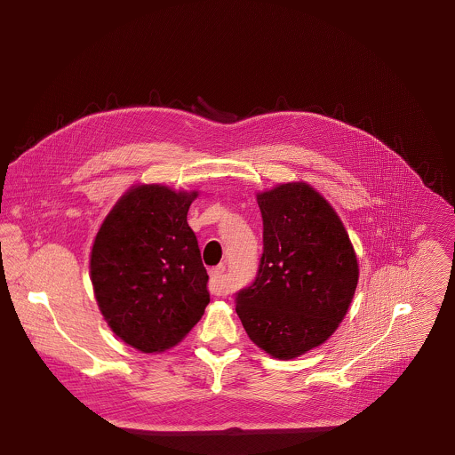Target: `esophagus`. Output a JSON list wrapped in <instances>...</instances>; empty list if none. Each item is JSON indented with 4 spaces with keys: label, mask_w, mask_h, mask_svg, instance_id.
<instances>
[{
    "label": "esophagus",
    "mask_w": 455,
    "mask_h": 455,
    "mask_svg": "<svg viewBox=\"0 0 455 455\" xmlns=\"http://www.w3.org/2000/svg\"><path fill=\"white\" fill-rule=\"evenodd\" d=\"M225 272L227 268L223 265L216 267L211 270V293L212 295H227L228 293V288H227V283H225Z\"/></svg>",
    "instance_id": "obj_1"
}]
</instances>
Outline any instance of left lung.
I'll return each instance as SVG.
<instances>
[{
  "instance_id": "obj_1",
  "label": "left lung",
  "mask_w": 455,
  "mask_h": 455,
  "mask_svg": "<svg viewBox=\"0 0 455 455\" xmlns=\"http://www.w3.org/2000/svg\"><path fill=\"white\" fill-rule=\"evenodd\" d=\"M263 255L253 283L235 293L250 340L279 360L326 342L344 320L358 284L349 235L307 183L259 192Z\"/></svg>"
}]
</instances>
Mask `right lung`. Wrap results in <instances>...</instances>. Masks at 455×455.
Masks as SVG:
<instances>
[{"instance_id":"1","label":"right lung","mask_w":455,"mask_h":455,"mask_svg":"<svg viewBox=\"0 0 455 455\" xmlns=\"http://www.w3.org/2000/svg\"><path fill=\"white\" fill-rule=\"evenodd\" d=\"M196 190H127L97 232L90 274L111 331L142 353L165 351L202 318L211 295L187 212Z\"/></svg>"}]
</instances>
